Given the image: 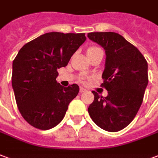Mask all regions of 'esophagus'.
I'll list each match as a JSON object with an SVG mask.
<instances>
[{"instance_id":"34e87169","label":"esophagus","mask_w":158,"mask_h":158,"mask_svg":"<svg viewBox=\"0 0 158 158\" xmlns=\"http://www.w3.org/2000/svg\"><path fill=\"white\" fill-rule=\"evenodd\" d=\"M87 90V89H86L85 88H84V87H80V88H79V91H80V93H83V92H85V91Z\"/></svg>"}]
</instances>
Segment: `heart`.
<instances>
[{"label": "heart", "instance_id": "obj_1", "mask_svg": "<svg viewBox=\"0 0 158 158\" xmlns=\"http://www.w3.org/2000/svg\"><path fill=\"white\" fill-rule=\"evenodd\" d=\"M99 50H102L99 47H94V46H92V47H89L88 48V51L87 52L89 53H90V52H95V51H99Z\"/></svg>", "mask_w": 158, "mask_h": 158}]
</instances>
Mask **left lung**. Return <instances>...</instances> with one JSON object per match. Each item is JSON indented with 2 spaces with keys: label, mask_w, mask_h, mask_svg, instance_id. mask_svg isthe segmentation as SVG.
<instances>
[{
  "label": "left lung",
  "mask_w": 158,
  "mask_h": 158,
  "mask_svg": "<svg viewBox=\"0 0 158 158\" xmlns=\"http://www.w3.org/2000/svg\"><path fill=\"white\" fill-rule=\"evenodd\" d=\"M88 37L106 50L101 87L108 91L105 98L92 91L94 100L89 106V114L101 129L119 131L133 121L142 104L148 84V62L134 45L118 33L90 32Z\"/></svg>",
  "instance_id": "1"
}]
</instances>
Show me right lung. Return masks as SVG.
I'll list each match as a JSON object with an SVG mask.
<instances>
[{"label": "right lung", "mask_w": 158, "mask_h": 158, "mask_svg": "<svg viewBox=\"0 0 158 158\" xmlns=\"http://www.w3.org/2000/svg\"><path fill=\"white\" fill-rule=\"evenodd\" d=\"M85 40V33L52 31L26 43L18 52L12 64L11 84L17 108L31 127L49 130L64 119L79 87L60 85L56 80L58 69L67 66Z\"/></svg>", "instance_id": "1"}]
</instances>
